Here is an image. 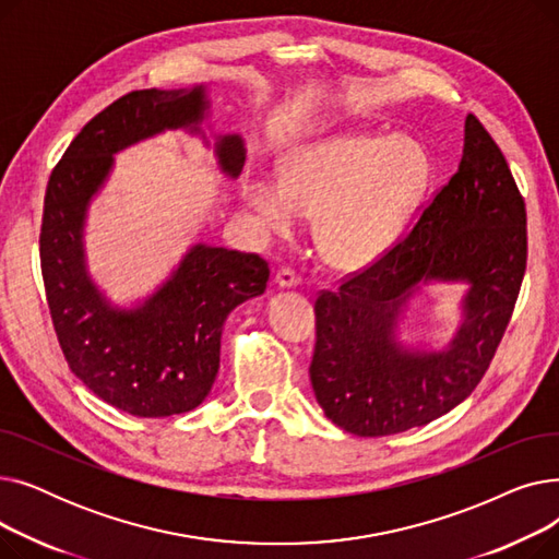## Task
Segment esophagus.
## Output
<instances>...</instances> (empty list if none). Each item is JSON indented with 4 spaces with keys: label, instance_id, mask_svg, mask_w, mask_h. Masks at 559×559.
I'll return each instance as SVG.
<instances>
[{
    "label": "esophagus",
    "instance_id": "1",
    "mask_svg": "<svg viewBox=\"0 0 559 559\" xmlns=\"http://www.w3.org/2000/svg\"><path fill=\"white\" fill-rule=\"evenodd\" d=\"M274 281H276V285H278V287H295V285H299L297 274L292 272L289 267H281V270L276 272Z\"/></svg>",
    "mask_w": 559,
    "mask_h": 559
}]
</instances>
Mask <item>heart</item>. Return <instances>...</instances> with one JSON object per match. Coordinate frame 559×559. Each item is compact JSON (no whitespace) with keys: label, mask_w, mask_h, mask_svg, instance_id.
I'll return each instance as SVG.
<instances>
[{"label":"heart","mask_w":559,"mask_h":559,"mask_svg":"<svg viewBox=\"0 0 559 559\" xmlns=\"http://www.w3.org/2000/svg\"><path fill=\"white\" fill-rule=\"evenodd\" d=\"M430 179L432 158L419 140L342 133L292 154L283 183L255 181L249 201L270 233H287L297 213L314 217L319 258L358 272L396 242Z\"/></svg>","instance_id":"heart-1"}]
</instances>
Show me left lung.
<instances>
[{
    "label": "left lung",
    "mask_w": 559,
    "mask_h": 559,
    "mask_svg": "<svg viewBox=\"0 0 559 559\" xmlns=\"http://www.w3.org/2000/svg\"><path fill=\"white\" fill-rule=\"evenodd\" d=\"M527 260L525 201L503 152L466 117L457 171L376 262L314 299L310 383L324 415L358 437L447 415L476 390L512 319ZM426 280H464L465 321L439 355L395 342L404 301Z\"/></svg>",
    "instance_id": "1"
}]
</instances>
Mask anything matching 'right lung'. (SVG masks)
Here are the masks:
<instances>
[{
    "label": "right lung",
    "mask_w": 559,
    "mask_h": 559,
    "mask_svg": "<svg viewBox=\"0 0 559 559\" xmlns=\"http://www.w3.org/2000/svg\"><path fill=\"white\" fill-rule=\"evenodd\" d=\"M205 108L201 85L120 97L70 142L45 192L40 270L58 344L87 390L133 417L190 413L209 396L224 319L262 295L270 281V264L258 253L197 245L154 297L117 310L85 272V211L106 181L112 154L165 129L199 131ZM217 158L226 174L238 176L242 138H219Z\"/></svg>",
    "instance_id": "right-lung-1"
}]
</instances>
